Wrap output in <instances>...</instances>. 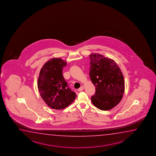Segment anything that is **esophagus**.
<instances>
[{"instance_id": "esophagus-1", "label": "esophagus", "mask_w": 156, "mask_h": 156, "mask_svg": "<svg viewBox=\"0 0 156 156\" xmlns=\"http://www.w3.org/2000/svg\"><path fill=\"white\" fill-rule=\"evenodd\" d=\"M84 87L83 86H82V87H80L79 89H78V91H82L83 90H84Z\"/></svg>"}]
</instances>
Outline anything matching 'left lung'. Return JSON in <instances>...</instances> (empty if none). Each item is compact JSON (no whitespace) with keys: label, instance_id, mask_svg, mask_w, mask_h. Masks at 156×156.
Masks as SVG:
<instances>
[{"label":"left lung","instance_id":"obj_1","mask_svg":"<svg viewBox=\"0 0 156 156\" xmlns=\"http://www.w3.org/2000/svg\"><path fill=\"white\" fill-rule=\"evenodd\" d=\"M90 58L89 74L96 88L91 101L101 110L112 109L119 103L124 92L122 72L116 62L110 58L99 53H92Z\"/></svg>","mask_w":156,"mask_h":156}]
</instances>
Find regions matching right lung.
<instances>
[{
	"label": "right lung",
	"instance_id": "obj_1",
	"mask_svg": "<svg viewBox=\"0 0 156 156\" xmlns=\"http://www.w3.org/2000/svg\"><path fill=\"white\" fill-rule=\"evenodd\" d=\"M66 62L61 58H53L43 66L38 79L41 97L48 105L55 110H62L69 105L76 94L68 87L62 76Z\"/></svg>",
	"mask_w": 156,
	"mask_h": 156
}]
</instances>
